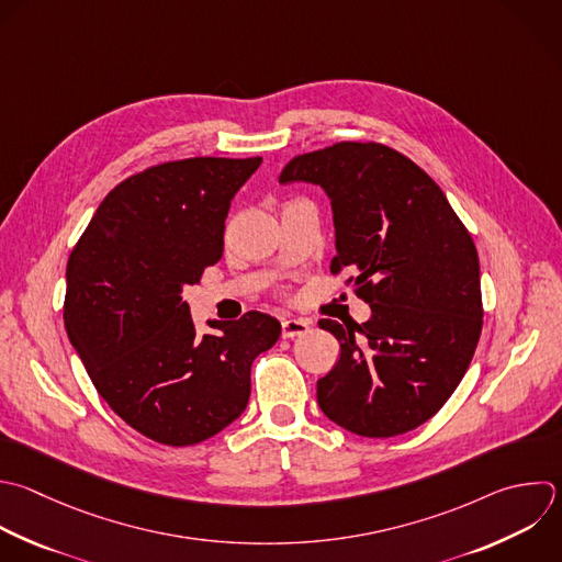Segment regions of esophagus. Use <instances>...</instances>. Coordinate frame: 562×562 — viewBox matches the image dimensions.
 I'll use <instances>...</instances> for the list:
<instances>
[{
	"label": "esophagus",
	"instance_id": "34e87169",
	"mask_svg": "<svg viewBox=\"0 0 562 562\" xmlns=\"http://www.w3.org/2000/svg\"><path fill=\"white\" fill-rule=\"evenodd\" d=\"M310 331V321L307 318H285L281 323V336L283 338H294V336H303Z\"/></svg>",
	"mask_w": 562,
	"mask_h": 562
}]
</instances>
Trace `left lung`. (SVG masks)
<instances>
[{
	"instance_id": "1",
	"label": "left lung",
	"mask_w": 562,
	"mask_h": 562,
	"mask_svg": "<svg viewBox=\"0 0 562 562\" xmlns=\"http://www.w3.org/2000/svg\"><path fill=\"white\" fill-rule=\"evenodd\" d=\"M281 184L312 182L331 200L336 257L371 318L318 325L340 342L318 380L321 411L362 437H393L430 419L476 349L483 305L479 257L443 191L380 143H336L292 158Z\"/></svg>"
}]
</instances>
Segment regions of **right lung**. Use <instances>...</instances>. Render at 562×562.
I'll return each mask as SVG.
<instances>
[{"instance_id": "1", "label": "right lung", "mask_w": 562, "mask_h": 562, "mask_svg": "<svg viewBox=\"0 0 562 562\" xmlns=\"http://www.w3.org/2000/svg\"><path fill=\"white\" fill-rule=\"evenodd\" d=\"M261 158L149 167L97 209L68 259L64 321L97 391L145 437L193 446L235 422L252 360L281 336L263 312L198 334L182 299L222 259L231 200Z\"/></svg>"}]
</instances>
